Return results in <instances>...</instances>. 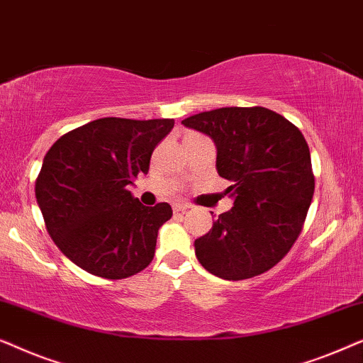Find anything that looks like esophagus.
<instances>
[{
    "mask_svg": "<svg viewBox=\"0 0 363 363\" xmlns=\"http://www.w3.org/2000/svg\"><path fill=\"white\" fill-rule=\"evenodd\" d=\"M188 208H190V205H186V203H175V205H173V211L183 213V211H186Z\"/></svg>",
    "mask_w": 363,
    "mask_h": 363,
    "instance_id": "esophagus-1",
    "label": "esophagus"
}]
</instances>
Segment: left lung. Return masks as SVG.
<instances>
[{"mask_svg": "<svg viewBox=\"0 0 363 363\" xmlns=\"http://www.w3.org/2000/svg\"><path fill=\"white\" fill-rule=\"evenodd\" d=\"M182 123L213 138L218 175L233 183L231 210L195 240L198 261L226 281L262 274L294 245L314 195L304 135L264 107H221Z\"/></svg>", "mask_w": 363, "mask_h": 363, "instance_id": "1", "label": "left lung"}]
</instances>
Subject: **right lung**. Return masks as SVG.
<instances>
[{"instance_id":"add662e5","label":"right lung","mask_w":363,"mask_h":363,"mask_svg":"<svg viewBox=\"0 0 363 363\" xmlns=\"http://www.w3.org/2000/svg\"><path fill=\"white\" fill-rule=\"evenodd\" d=\"M173 125V118H97L49 148L36 200L48 233L74 264L106 279H123L150 264L172 206H143L128 186L147 175L153 148Z\"/></svg>"}]
</instances>
